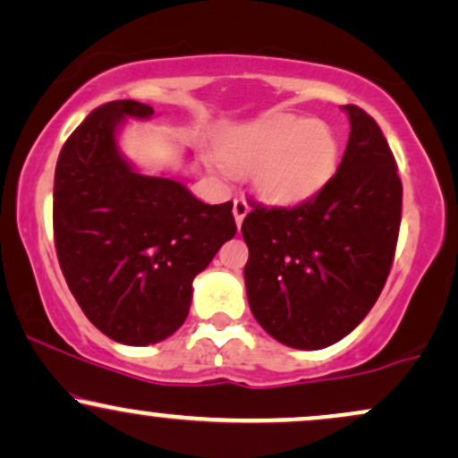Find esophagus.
<instances>
[{
    "mask_svg": "<svg viewBox=\"0 0 458 458\" xmlns=\"http://www.w3.org/2000/svg\"><path fill=\"white\" fill-rule=\"evenodd\" d=\"M233 213H234V222H236V225H239V228H241V224H243L245 215L250 213V204H247L243 198H236L234 204H233Z\"/></svg>",
    "mask_w": 458,
    "mask_h": 458,
    "instance_id": "obj_1",
    "label": "esophagus"
}]
</instances>
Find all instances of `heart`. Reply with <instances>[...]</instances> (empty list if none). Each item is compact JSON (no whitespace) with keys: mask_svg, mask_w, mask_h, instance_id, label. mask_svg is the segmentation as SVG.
Here are the masks:
<instances>
[{"mask_svg":"<svg viewBox=\"0 0 458 458\" xmlns=\"http://www.w3.org/2000/svg\"><path fill=\"white\" fill-rule=\"evenodd\" d=\"M217 155L233 172H251V187L265 202L291 207L334 178L340 141L320 120L276 114L225 133Z\"/></svg>","mask_w":458,"mask_h":458,"instance_id":"obj_1","label":"heart"}]
</instances>
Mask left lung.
<instances>
[{
    "label": "left lung",
    "mask_w": 458,
    "mask_h": 458,
    "mask_svg": "<svg viewBox=\"0 0 458 458\" xmlns=\"http://www.w3.org/2000/svg\"><path fill=\"white\" fill-rule=\"evenodd\" d=\"M343 109L349 144L327 185L297 207L251 204L241 225L251 314L293 349H325L349 335L379 299L396 251V161L364 109Z\"/></svg>",
    "instance_id": "obj_1"
}]
</instances>
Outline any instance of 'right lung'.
I'll use <instances>...</instances> for the list:
<instances>
[{"label":"right lung","instance_id":"1","mask_svg":"<svg viewBox=\"0 0 458 458\" xmlns=\"http://www.w3.org/2000/svg\"><path fill=\"white\" fill-rule=\"evenodd\" d=\"M150 105H101L57 157L55 251L68 288L90 323L129 346L165 340L185 323L193 277L236 233L233 202L204 204L170 176H148L124 159L127 118Z\"/></svg>","mask_w":458,"mask_h":458}]
</instances>
